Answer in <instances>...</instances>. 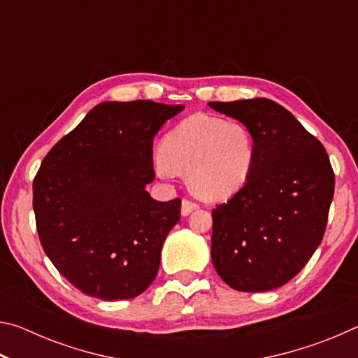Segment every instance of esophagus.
Segmentation results:
<instances>
[{
	"mask_svg": "<svg viewBox=\"0 0 358 358\" xmlns=\"http://www.w3.org/2000/svg\"><path fill=\"white\" fill-rule=\"evenodd\" d=\"M197 208H199V205L196 202L187 201V199H183V201H181V215H183V216H187Z\"/></svg>",
	"mask_w": 358,
	"mask_h": 358,
	"instance_id": "esophagus-1",
	"label": "esophagus"
}]
</instances>
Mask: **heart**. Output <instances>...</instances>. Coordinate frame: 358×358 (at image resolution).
Returning a JSON list of instances; mask_svg holds the SVG:
<instances>
[{
	"label": "heart",
	"instance_id": "obj_1",
	"mask_svg": "<svg viewBox=\"0 0 358 358\" xmlns=\"http://www.w3.org/2000/svg\"><path fill=\"white\" fill-rule=\"evenodd\" d=\"M256 164V141L238 120L194 113L162 138L155 171L162 178L186 172L189 189L205 201H221L243 187Z\"/></svg>",
	"mask_w": 358,
	"mask_h": 358
}]
</instances>
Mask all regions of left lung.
<instances>
[{
    "label": "left lung",
    "instance_id": "1",
    "mask_svg": "<svg viewBox=\"0 0 358 358\" xmlns=\"http://www.w3.org/2000/svg\"><path fill=\"white\" fill-rule=\"evenodd\" d=\"M245 123L256 141L248 183L211 211V260L241 292L286 284L322 241L335 173L329 155L292 113L266 98L208 102Z\"/></svg>",
    "mask_w": 358,
    "mask_h": 358
}]
</instances>
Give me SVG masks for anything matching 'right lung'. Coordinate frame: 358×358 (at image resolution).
I'll list each match as a JSON object with an SVG mask.
<instances>
[{
    "label": "right lung",
    "mask_w": 358,
    "mask_h": 358,
    "mask_svg": "<svg viewBox=\"0 0 358 358\" xmlns=\"http://www.w3.org/2000/svg\"><path fill=\"white\" fill-rule=\"evenodd\" d=\"M185 106L101 102L42 161L33 183L36 227L47 257L80 292L113 301L156 278L180 199L155 201L153 138Z\"/></svg>",
    "instance_id": "add662e5"
}]
</instances>
